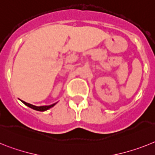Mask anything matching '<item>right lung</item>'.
I'll list each match as a JSON object with an SVG mask.
<instances>
[{"instance_id":"1","label":"right lung","mask_w":155,"mask_h":155,"mask_svg":"<svg viewBox=\"0 0 155 155\" xmlns=\"http://www.w3.org/2000/svg\"><path fill=\"white\" fill-rule=\"evenodd\" d=\"M22 101V103L23 104H25V105L30 107V108H33V109L37 110V111H47V110H48L49 108H51V107H54V106L56 104V103H54L53 104H51V105H48V106H40V107H38V106H35V105H33V104H31L26 103V102L23 101Z\"/></svg>"}]
</instances>
